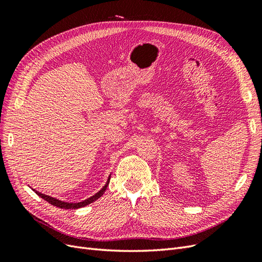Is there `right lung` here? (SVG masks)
<instances>
[{"label": "right lung", "instance_id": "right-lung-1", "mask_svg": "<svg viewBox=\"0 0 262 262\" xmlns=\"http://www.w3.org/2000/svg\"><path fill=\"white\" fill-rule=\"evenodd\" d=\"M109 181H110V176H109V178H108V180H107V182H106V185H105L104 187H102L96 194H94L93 196L89 198V199H86V200H84V201H82V202H77V203L63 202V201H60V200H58V199H55V198H52V196H50V195H46V194H43V193L38 192V191H36V190H34V189H33V190H34V191H35L39 196H41L43 200L48 201L50 204L54 205V207L60 208V209H80V208L85 207V205H87V204H90V203H92V202H94V201H96V200L98 199V198H100L102 194H104V192L106 191V189H107V187H108V185H109Z\"/></svg>", "mask_w": 262, "mask_h": 262}]
</instances>
